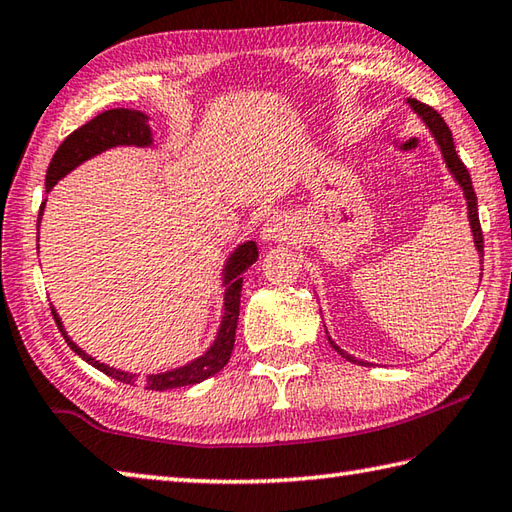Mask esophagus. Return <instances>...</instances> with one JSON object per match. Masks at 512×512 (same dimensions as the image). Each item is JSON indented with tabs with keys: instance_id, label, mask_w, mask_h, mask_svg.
I'll return each instance as SVG.
<instances>
[{
	"instance_id": "obj_1",
	"label": "esophagus",
	"mask_w": 512,
	"mask_h": 512,
	"mask_svg": "<svg viewBox=\"0 0 512 512\" xmlns=\"http://www.w3.org/2000/svg\"><path fill=\"white\" fill-rule=\"evenodd\" d=\"M262 239L264 241H286V239H291V226H288V221L280 215L268 217L266 224L262 226Z\"/></svg>"
}]
</instances>
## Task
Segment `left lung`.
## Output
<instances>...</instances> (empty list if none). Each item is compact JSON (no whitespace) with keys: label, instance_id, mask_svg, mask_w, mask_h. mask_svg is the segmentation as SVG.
<instances>
[{"label":"left lung","instance_id":"1","mask_svg":"<svg viewBox=\"0 0 512 512\" xmlns=\"http://www.w3.org/2000/svg\"><path fill=\"white\" fill-rule=\"evenodd\" d=\"M410 102V107L416 111L418 116H421L425 120V125L430 127V132L434 134L436 143H439L441 147V154L445 163H448L450 172L454 174V179L459 181V185L463 188V194H466V201H468V217H470V228H472V237H475V246H477V253L481 257V264H483V232H481V224H479V212H477V194H475V188H472V181H470V172L466 170V165H463V161L459 159L457 150H454V141H452V132L450 127L445 125V120L441 118V114L436 109H432L430 105H425V102H418L416 98H410L407 100ZM331 342V347L336 349L342 358H347L351 362H358V365H367V362H360L353 356H349V353L342 351L336 342Z\"/></svg>","mask_w":512,"mask_h":512}]
</instances>
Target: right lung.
Here are the masks:
<instances>
[{
    "mask_svg": "<svg viewBox=\"0 0 512 512\" xmlns=\"http://www.w3.org/2000/svg\"><path fill=\"white\" fill-rule=\"evenodd\" d=\"M116 145H138L147 147L152 145V134L150 125H147V116L141 111L132 109H109L102 111L96 118H91L89 123L78 127L76 132H71L64 138L58 152L53 154L49 163V170H46V192H49L55 183H58L64 174H69L73 167L80 165L82 161L91 159L100 152L109 150V147ZM42 208L40 206V217H37V226H40L42 219ZM259 250L255 241H246L244 246H239L235 253H232L230 262L226 266L224 284H226V302H224V320H221V327L217 333L215 345H212L201 358H197L190 365L165 371V374H154L145 376L141 380L143 389H152V392H165V389L174 387H185V385H197L201 380L215 376L217 371L224 369L230 360L232 347H235V331H237V320H239V300H241V284H244V275L250 266L257 262ZM53 311V309H51ZM53 318L58 322V329L67 340V345L78 353L82 360H87L89 365L100 369L102 374L120 380V383H134L136 376L127 374V371H118L114 367L102 365V362L87 356L80 347L73 345L64 333L60 318L53 311Z\"/></svg>",
    "mask_w": 512,
    "mask_h": 512,
    "instance_id": "right-lung-1",
    "label": "right lung"
}]
</instances>
